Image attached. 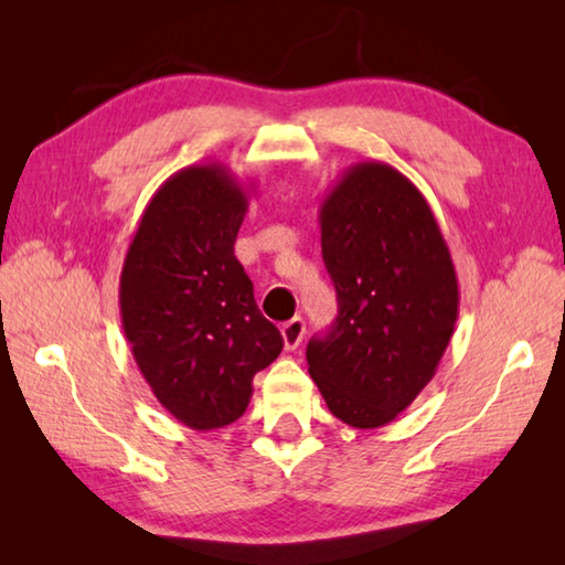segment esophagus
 <instances>
[{"instance_id":"esophagus-1","label":"esophagus","mask_w":565,"mask_h":565,"mask_svg":"<svg viewBox=\"0 0 565 565\" xmlns=\"http://www.w3.org/2000/svg\"><path fill=\"white\" fill-rule=\"evenodd\" d=\"M306 333V323L301 317H294L291 321H286L281 327V337H284V347L286 351H294L296 347H299L301 339Z\"/></svg>"}]
</instances>
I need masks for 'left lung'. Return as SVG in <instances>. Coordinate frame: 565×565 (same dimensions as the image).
<instances>
[{
    "mask_svg": "<svg viewBox=\"0 0 565 565\" xmlns=\"http://www.w3.org/2000/svg\"><path fill=\"white\" fill-rule=\"evenodd\" d=\"M339 317L306 349L329 411L379 428L434 379L458 319L451 252L424 194L384 161L343 171L319 209Z\"/></svg>",
    "mask_w": 565,
    "mask_h": 565,
    "instance_id": "8db88e82",
    "label": "left lung"
}]
</instances>
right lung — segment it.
Listing matches in <instances>:
<instances>
[{"label":"right lung","mask_w":565,"mask_h":565,"mask_svg":"<svg viewBox=\"0 0 565 565\" xmlns=\"http://www.w3.org/2000/svg\"><path fill=\"white\" fill-rule=\"evenodd\" d=\"M246 209L248 189L224 164L179 169L149 199L124 256V337L151 394L194 431L242 416L256 371L284 349L234 256Z\"/></svg>","instance_id":"obj_1"}]
</instances>
